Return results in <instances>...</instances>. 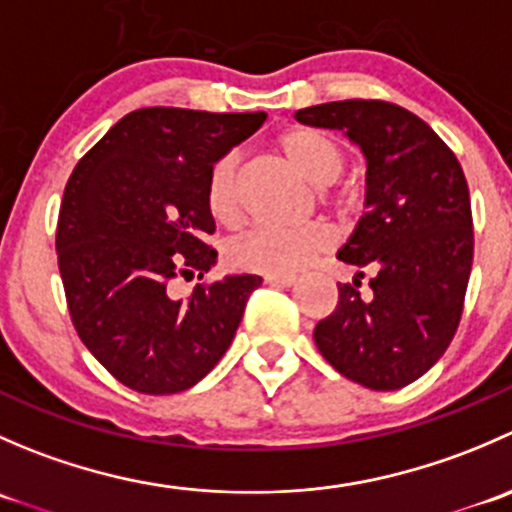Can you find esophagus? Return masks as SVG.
<instances>
[{
	"label": "esophagus",
	"mask_w": 512,
	"mask_h": 512,
	"mask_svg": "<svg viewBox=\"0 0 512 512\" xmlns=\"http://www.w3.org/2000/svg\"><path fill=\"white\" fill-rule=\"evenodd\" d=\"M265 282L272 287H292L297 282L294 275H265Z\"/></svg>",
	"instance_id": "34e87169"
}]
</instances>
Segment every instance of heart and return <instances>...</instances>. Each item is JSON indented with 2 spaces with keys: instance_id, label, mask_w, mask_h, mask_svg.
I'll list each match as a JSON object with an SVG mask.
<instances>
[{
  "instance_id": "heart-1",
  "label": "heart",
  "mask_w": 512,
  "mask_h": 512,
  "mask_svg": "<svg viewBox=\"0 0 512 512\" xmlns=\"http://www.w3.org/2000/svg\"><path fill=\"white\" fill-rule=\"evenodd\" d=\"M277 151L289 168L327 195L329 185L342 178L347 153L337 138L309 126H294L277 138ZM205 203L218 225L237 227L242 223V163L237 153L215 158L205 178ZM332 230L322 223H309L297 230L260 227L242 235L230 247V265L255 275H294L312 257L332 247Z\"/></svg>"
}]
</instances>
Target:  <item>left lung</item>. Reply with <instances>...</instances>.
<instances>
[{
    "instance_id": "8db88e82",
    "label": "left lung",
    "mask_w": 512,
    "mask_h": 512,
    "mask_svg": "<svg viewBox=\"0 0 512 512\" xmlns=\"http://www.w3.org/2000/svg\"><path fill=\"white\" fill-rule=\"evenodd\" d=\"M299 123L339 128L366 156V213L339 250L359 280L314 327V342L342 376L394 391L426 374L451 344L473 265L466 175L426 121L379 98L319 103ZM371 271L370 294H360Z\"/></svg>"
}]
</instances>
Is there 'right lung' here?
I'll list each match as a JSON object with an SVG mask.
<instances>
[{
    "instance_id": "right-lung-1",
    "label": "right lung",
    "mask_w": 512,
    "mask_h": 512,
    "mask_svg": "<svg viewBox=\"0 0 512 512\" xmlns=\"http://www.w3.org/2000/svg\"><path fill=\"white\" fill-rule=\"evenodd\" d=\"M267 113L138 108L76 163L56 225V252L76 334L123 386L178 394L230 347L262 277L170 282L215 265L205 178L215 158L250 138Z\"/></svg>"
}]
</instances>
